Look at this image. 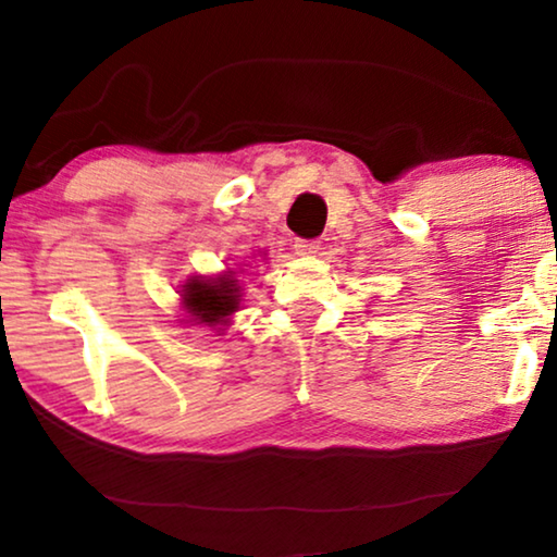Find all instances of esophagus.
Wrapping results in <instances>:
<instances>
[{
  "label": "esophagus",
  "instance_id": "1",
  "mask_svg": "<svg viewBox=\"0 0 557 557\" xmlns=\"http://www.w3.org/2000/svg\"><path fill=\"white\" fill-rule=\"evenodd\" d=\"M294 248H296V253H299V256H314L317 250H319V243H317V240L296 238V240H294Z\"/></svg>",
  "mask_w": 557,
  "mask_h": 557
}]
</instances>
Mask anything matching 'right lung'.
<instances>
[{
	"label": "right lung",
	"instance_id": "add662e5",
	"mask_svg": "<svg viewBox=\"0 0 557 557\" xmlns=\"http://www.w3.org/2000/svg\"><path fill=\"white\" fill-rule=\"evenodd\" d=\"M265 258V253H263ZM246 265V263H240ZM243 269H225L212 276H189L180 288V309L185 311V324H202L212 332L225 334L231 319L240 309L243 286L238 281Z\"/></svg>",
	"mask_w": 557,
	"mask_h": 557
}]
</instances>
